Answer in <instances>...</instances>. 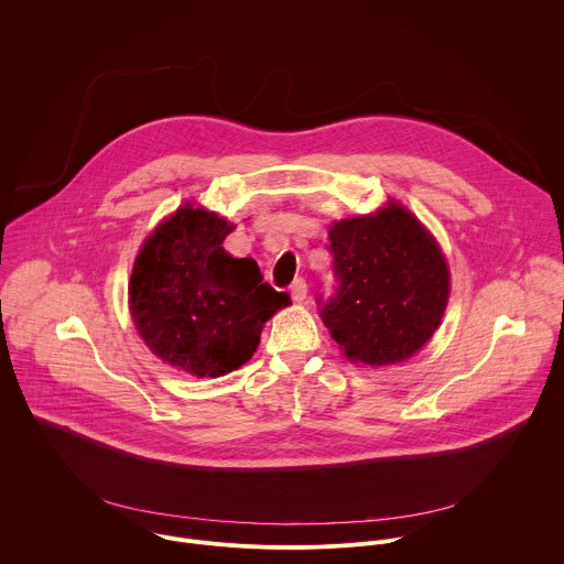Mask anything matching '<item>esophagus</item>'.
Segmentation results:
<instances>
[{"label":"esophagus","instance_id":"1","mask_svg":"<svg viewBox=\"0 0 564 564\" xmlns=\"http://www.w3.org/2000/svg\"><path fill=\"white\" fill-rule=\"evenodd\" d=\"M290 294H292V301H296V303L305 301V296H307V283H305L303 279H296V281L292 283V288H290Z\"/></svg>","mask_w":564,"mask_h":564}]
</instances>
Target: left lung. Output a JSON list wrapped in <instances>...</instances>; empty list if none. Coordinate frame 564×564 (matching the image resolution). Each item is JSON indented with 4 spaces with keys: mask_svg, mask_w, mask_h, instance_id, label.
Wrapping results in <instances>:
<instances>
[{
    "mask_svg": "<svg viewBox=\"0 0 564 564\" xmlns=\"http://www.w3.org/2000/svg\"><path fill=\"white\" fill-rule=\"evenodd\" d=\"M336 292L321 318L351 362L392 365L436 332L449 299V268L436 239L401 204L329 228Z\"/></svg>",
    "mask_w": 564,
    "mask_h": 564,
    "instance_id": "1",
    "label": "left lung"
}]
</instances>
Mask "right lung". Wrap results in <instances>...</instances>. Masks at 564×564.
Masks as SVG:
<instances>
[{"label":"right lung","instance_id":"obj_1","mask_svg":"<svg viewBox=\"0 0 564 564\" xmlns=\"http://www.w3.org/2000/svg\"><path fill=\"white\" fill-rule=\"evenodd\" d=\"M232 224L185 204L137 254L128 294L143 343L167 365L193 377H224L257 351L288 292L263 283L254 259L224 250Z\"/></svg>","mask_w":564,"mask_h":564}]
</instances>
